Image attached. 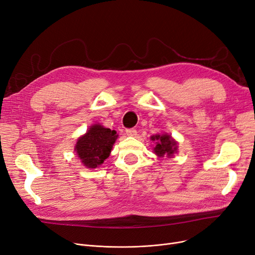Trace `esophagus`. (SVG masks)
Listing matches in <instances>:
<instances>
[{"label":"esophagus","mask_w":255,"mask_h":255,"mask_svg":"<svg viewBox=\"0 0 255 255\" xmlns=\"http://www.w3.org/2000/svg\"><path fill=\"white\" fill-rule=\"evenodd\" d=\"M126 134L128 135V136H135L136 134H137V131L135 130V129H133V128H131V129H126Z\"/></svg>","instance_id":"esophagus-1"}]
</instances>
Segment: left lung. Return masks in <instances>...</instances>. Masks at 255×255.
Here are the masks:
<instances>
[{
  "instance_id": "left-lung-1",
  "label": "left lung",
  "mask_w": 255,
  "mask_h": 255,
  "mask_svg": "<svg viewBox=\"0 0 255 255\" xmlns=\"http://www.w3.org/2000/svg\"><path fill=\"white\" fill-rule=\"evenodd\" d=\"M153 141H156L154 153L158 157L168 156L171 157L178 150L177 141L168 134H156L151 137Z\"/></svg>"
}]
</instances>
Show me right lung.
Instances as JSON below:
<instances>
[{
    "instance_id": "add662e5",
    "label": "right lung",
    "mask_w": 255,
    "mask_h": 255,
    "mask_svg": "<svg viewBox=\"0 0 255 255\" xmlns=\"http://www.w3.org/2000/svg\"><path fill=\"white\" fill-rule=\"evenodd\" d=\"M117 138L115 130L95 124L77 139L74 151L85 166L96 168L109 158Z\"/></svg>"
}]
</instances>
